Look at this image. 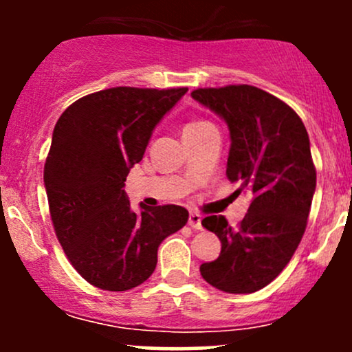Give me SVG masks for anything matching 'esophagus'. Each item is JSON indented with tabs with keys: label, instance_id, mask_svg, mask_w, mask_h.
<instances>
[{
	"label": "esophagus",
	"instance_id": "obj_1",
	"mask_svg": "<svg viewBox=\"0 0 352 352\" xmlns=\"http://www.w3.org/2000/svg\"><path fill=\"white\" fill-rule=\"evenodd\" d=\"M188 225L193 230H201V217L197 212H190L188 215Z\"/></svg>",
	"mask_w": 352,
	"mask_h": 352
}]
</instances>
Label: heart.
I'll return each mask as SVG.
<instances>
[{
	"label": "heart",
	"instance_id": "b5f03b06",
	"mask_svg": "<svg viewBox=\"0 0 352 352\" xmlns=\"http://www.w3.org/2000/svg\"><path fill=\"white\" fill-rule=\"evenodd\" d=\"M207 124H210V122H207V120H195V122H190L185 125L184 131H195V129L204 127V125H207Z\"/></svg>",
	"mask_w": 352,
	"mask_h": 352
}]
</instances>
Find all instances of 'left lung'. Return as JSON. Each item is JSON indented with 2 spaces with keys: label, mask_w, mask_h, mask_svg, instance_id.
<instances>
[{
  "label": "left lung",
  "mask_w": 352,
  "mask_h": 352,
  "mask_svg": "<svg viewBox=\"0 0 352 352\" xmlns=\"http://www.w3.org/2000/svg\"><path fill=\"white\" fill-rule=\"evenodd\" d=\"M192 98L227 122V177L240 185L236 195L252 197L236 228L221 215L201 220L221 252L200 273L220 292L254 293L285 270L305 235L316 188L308 132L288 104L248 84L195 89Z\"/></svg>",
  "instance_id": "obj_1"
}]
</instances>
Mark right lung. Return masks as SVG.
<instances>
[{"instance_id":"obj_1","label":"right lung","mask_w":352,"mask_h":352,"mask_svg":"<svg viewBox=\"0 0 352 352\" xmlns=\"http://www.w3.org/2000/svg\"><path fill=\"white\" fill-rule=\"evenodd\" d=\"M187 87H111L71 104L56 122L44 187L56 236L74 270L107 292L142 285L159 245L187 223L179 205L131 208L125 177Z\"/></svg>"}]
</instances>
